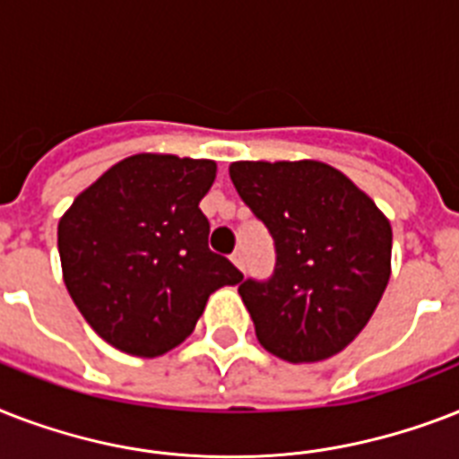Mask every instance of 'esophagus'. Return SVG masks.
<instances>
[{
    "label": "esophagus",
    "instance_id": "34e87169",
    "mask_svg": "<svg viewBox=\"0 0 459 459\" xmlns=\"http://www.w3.org/2000/svg\"><path fill=\"white\" fill-rule=\"evenodd\" d=\"M230 262H233V264H236L238 269H240V272H243V269H245V255L240 250H236V252H233V255H230Z\"/></svg>",
    "mask_w": 459,
    "mask_h": 459
}]
</instances>
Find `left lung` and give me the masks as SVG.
<instances>
[{"mask_svg": "<svg viewBox=\"0 0 459 459\" xmlns=\"http://www.w3.org/2000/svg\"><path fill=\"white\" fill-rule=\"evenodd\" d=\"M229 173L276 247L272 279L238 288L257 341L295 364L338 355L391 279L388 219L345 173L312 159L236 161Z\"/></svg>", "mask_w": 459, "mask_h": 459, "instance_id": "obj_1", "label": "left lung"}]
</instances>
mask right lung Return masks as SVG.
Masks as SVG:
<instances>
[{"label":"right lung","instance_id":"1","mask_svg":"<svg viewBox=\"0 0 459 459\" xmlns=\"http://www.w3.org/2000/svg\"><path fill=\"white\" fill-rule=\"evenodd\" d=\"M212 159L133 154L85 187L59 221L64 283L121 352L159 357L193 333L209 295L243 273L209 250L200 200Z\"/></svg>","mask_w":459,"mask_h":459}]
</instances>
